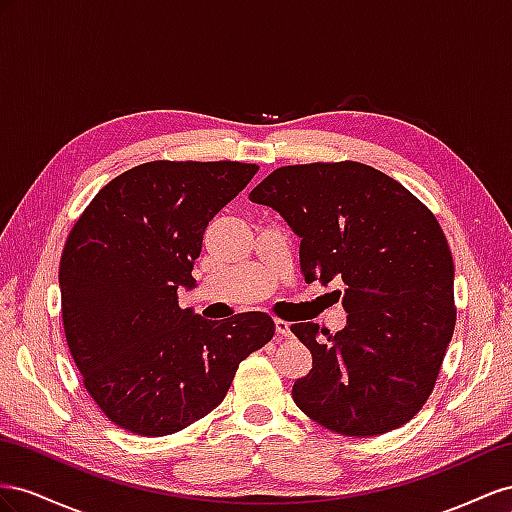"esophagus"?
Listing matches in <instances>:
<instances>
[{
  "instance_id": "obj_1",
  "label": "esophagus",
  "mask_w": 512,
  "mask_h": 512,
  "mask_svg": "<svg viewBox=\"0 0 512 512\" xmlns=\"http://www.w3.org/2000/svg\"><path fill=\"white\" fill-rule=\"evenodd\" d=\"M274 326H276V337H289L291 334L289 324L285 319H274Z\"/></svg>"
}]
</instances>
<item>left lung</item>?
Listing matches in <instances>:
<instances>
[{
    "label": "left lung",
    "mask_w": 512,
    "mask_h": 512,
    "mask_svg": "<svg viewBox=\"0 0 512 512\" xmlns=\"http://www.w3.org/2000/svg\"><path fill=\"white\" fill-rule=\"evenodd\" d=\"M248 199L279 212L300 238L306 283H343V330L291 324L313 356L291 388L296 405L349 437L412 420L457 319L455 266L437 218L390 175L354 160L281 167Z\"/></svg>",
    "instance_id": "8db88e82"
}]
</instances>
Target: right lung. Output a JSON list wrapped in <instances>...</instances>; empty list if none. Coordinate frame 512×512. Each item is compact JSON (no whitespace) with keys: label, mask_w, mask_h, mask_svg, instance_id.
<instances>
[{"label":"right lung","mask_w":512,"mask_h":512,"mask_svg":"<svg viewBox=\"0 0 512 512\" xmlns=\"http://www.w3.org/2000/svg\"><path fill=\"white\" fill-rule=\"evenodd\" d=\"M257 165L154 160L111 180L72 227L60 261L66 341L115 425L148 437L193 425L225 399L238 364L274 337L268 313L212 321L180 309L197 287L208 223Z\"/></svg>","instance_id":"obj_1"}]
</instances>
